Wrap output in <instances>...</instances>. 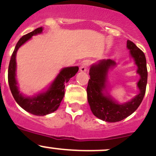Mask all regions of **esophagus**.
I'll return each instance as SVG.
<instances>
[{"mask_svg":"<svg viewBox=\"0 0 156 156\" xmlns=\"http://www.w3.org/2000/svg\"><path fill=\"white\" fill-rule=\"evenodd\" d=\"M88 66H89V62H83L80 66V71L82 73H85L86 71L87 70Z\"/></svg>","mask_w":156,"mask_h":156,"instance_id":"1","label":"esophagus"}]
</instances>
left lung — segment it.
Listing matches in <instances>:
<instances>
[{"label": "left lung", "instance_id": "8db88e82", "mask_svg": "<svg viewBox=\"0 0 156 156\" xmlns=\"http://www.w3.org/2000/svg\"><path fill=\"white\" fill-rule=\"evenodd\" d=\"M127 47L138 66L137 73L140 75L138 87L140 93L131 101L120 104L110 95L105 94L107 76L108 69L116 65L111 59H103L94 64L90 69V79L88 82L87 93L91 111L97 118L108 122H117L125 119L135 112L143 100L146 90L148 71L146 58L144 52L130 40L127 41Z\"/></svg>", "mask_w": 156, "mask_h": 156}]
</instances>
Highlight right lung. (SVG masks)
<instances>
[{
	"mask_svg": "<svg viewBox=\"0 0 156 156\" xmlns=\"http://www.w3.org/2000/svg\"><path fill=\"white\" fill-rule=\"evenodd\" d=\"M42 29V27H40L20 38L11 55L8 66V76L10 90L15 101L24 110L38 116H44L51 114L58 109L65 94V83L68 82L70 78L74 76L79 70L78 66L63 68L58 74L53 83L51 84L48 90L34 97H25L20 93L15 78L17 51L20 46L25 43L33 35L41 33Z\"/></svg>",
	"mask_w": 156,
	"mask_h": 156,
	"instance_id": "obj_1",
	"label": "right lung"
}]
</instances>
